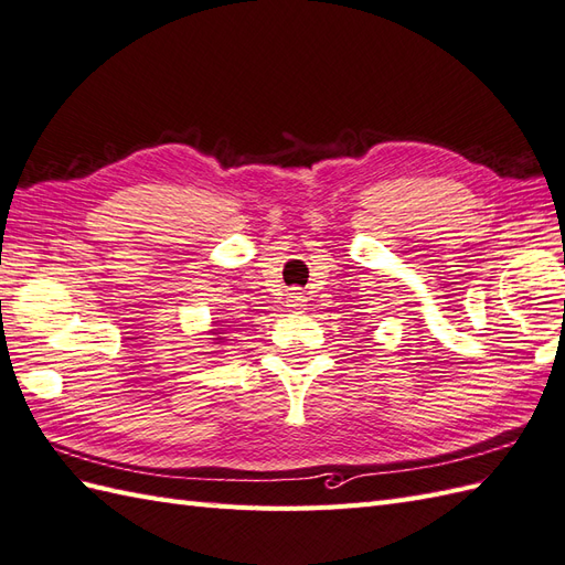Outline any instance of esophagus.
I'll return each instance as SVG.
<instances>
[{
	"instance_id": "34e87169",
	"label": "esophagus",
	"mask_w": 565,
	"mask_h": 565,
	"mask_svg": "<svg viewBox=\"0 0 565 565\" xmlns=\"http://www.w3.org/2000/svg\"><path fill=\"white\" fill-rule=\"evenodd\" d=\"M308 306V296L300 291V288H291V291L286 294V308L288 310H296V312H302Z\"/></svg>"
}]
</instances>
